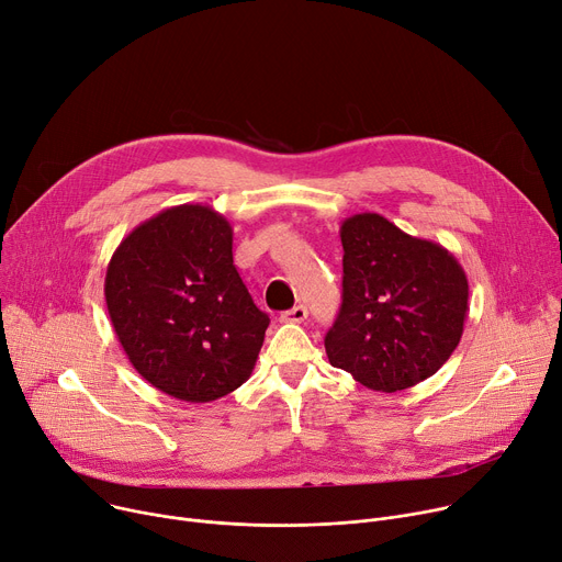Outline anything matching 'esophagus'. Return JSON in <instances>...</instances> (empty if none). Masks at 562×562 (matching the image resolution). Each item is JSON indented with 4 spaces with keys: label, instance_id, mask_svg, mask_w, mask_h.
I'll return each instance as SVG.
<instances>
[{
    "label": "esophagus",
    "instance_id": "34e87169",
    "mask_svg": "<svg viewBox=\"0 0 562 562\" xmlns=\"http://www.w3.org/2000/svg\"><path fill=\"white\" fill-rule=\"evenodd\" d=\"M306 317H308L306 306H294V308L281 313V322H288V324H300V322H304Z\"/></svg>",
    "mask_w": 562,
    "mask_h": 562
}]
</instances>
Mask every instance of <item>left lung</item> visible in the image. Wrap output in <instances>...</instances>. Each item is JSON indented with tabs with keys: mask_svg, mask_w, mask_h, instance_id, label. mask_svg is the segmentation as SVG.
<instances>
[{
	"mask_svg": "<svg viewBox=\"0 0 562 562\" xmlns=\"http://www.w3.org/2000/svg\"><path fill=\"white\" fill-rule=\"evenodd\" d=\"M342 306L324 338L328 362L376 392L434 376L463 336L465 270L453 254L379 213L342 222Z\"/></svg>",
	"mask_w": 562,
	"mask_h": 562,
	"instance_id": "1",
	"label": "left lung"
}]
</instances>
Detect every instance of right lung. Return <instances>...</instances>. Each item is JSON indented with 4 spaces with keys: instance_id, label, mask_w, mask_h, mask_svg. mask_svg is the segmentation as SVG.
<instances>
[{
    "instance_id": "1",
    "label": "right lung",
    "mask_w": 562,
    "mask_h": 562,
    "mask_svg": "<svg viewBox=\"0 0 562 562\" xmlns=\"http://www.w3.org/2000/svg\"><path fill=\"white\" fill-rule=\"evenodd\" d=\"M234 228L211 206L181 204L138 224L111 256L104 294L136 372L188 404L215 402L256 366L270 317L234 266Z\"/></svg>"
}]
</instances>
